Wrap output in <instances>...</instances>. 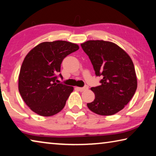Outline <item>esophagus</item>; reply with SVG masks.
Wrapping results in <instances>:
<instances>
[{
	"instance_id": "34e87169",
	"label": "esophagus",
	"mask_w": 156,
	"mask_h": 156,
	"mask_svg": "<svg viewBox=\"0 0 156 156\" xmlns=\"http://www.w3.org/2000/svg\"><path fill=\"white\" fill-rule=\"evenodd\" d=\"M76 89H78L80 91H83V90H86L88 89V86H85L84 87H76Z\"/></svg>"
}]
</instances>
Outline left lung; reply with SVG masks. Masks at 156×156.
Here are the masks:
<instances>
[{"label": "left lung", "mask_w": 156, "mask_h": 156, "mask_svg": "<svg viewBox=\"0 0 156 156\" xmlns=\"http://www.w3.org/2000/svg\"><path fill=\"white\" fill-rule=\"evenodd\" d=\"M81 46L89 57L95 75L102 76L101 84L90 88L95 100L87 103L88 109L102 116L116 114L130 102L137 87L133 61L112 42L88 40Z\"/></svg>", "instance_id": "8db88e82"}]
</instances>
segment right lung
I'll use <instances>...</instances> for the list:
<instances>
[{"label":"right lung","instance_id":"1","mask_svg":"<svg viewBox=\"0 0 156 156\" xmlns=\"http://www.w3.org/2000/svg\"><path fill=\"white\" fill-rule=\"evenodd\" d=\"M79 48L75 43L63 40L44 42L26 55L19 75V91L35 113L51 116L63 109L74 88L57 83L56 75L64 58ZM59 76L63 78L61 74Z\"/></svg>","mask_w":156,"mask_h":156}]
</instances>
